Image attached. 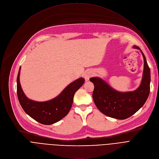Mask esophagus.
Listing matches in <instances>:
<instances>
[{"mask_svg":"<svg viewBox=\"0 0 159 159\" xmlns=\"http://www.w3.org/2000/svg\"><path fill=\"white\" fill-rule=\"evenodd\" d=\"M92 75H93L92 72L90 71V70H88V71L85 72V74H84V78L85 79V80H89L90 79V77L92 76Z\"/></svg>","mask_w":159,"mask_h":159,"instance_id":"esophagus-1","label":"esophagus"}]
</instances>
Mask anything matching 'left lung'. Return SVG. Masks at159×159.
Segmentation results:
<instances>
[{"label":"left lung","instance_id":"1","mask_svg":"<svg viewBox=\"0 0 159 159\" xmlns=\"http://www.w3.org/2000/svg\"><path fill=\"white\" fill-rule=\"evenodd\" d=\"M133 48L140 50L136 45ZM142 53L144 58L143 79L140 87L133 92L119 93L101 79L93 77L89 79L94 85L93 93L94 102L104 115L113 118L125 120L134 115L145 103L150 93V70L142 52Z\"/></svg>","mask_w":159,"mask_h":159}]
</instances>
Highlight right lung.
Listing matches in <instances>:
<instances>
[{
	"label": "right lung",
	"mask_w": 159,
	"mask_h": 159,
	"mask_svg": "<svg viewBox=\"0 0 159 159\" xmlns=\"http://www.w3.org/2000/svg\"><path fill=\"white\" fill-rule=\"evenodd\" d=\"M20 69L17 77V94L19 103L26 114L43 125H49L57 123L69 112L75 92L85 82L84 78L78 79L70 84L53 99L46 102H36L28 99L22 91L19 82Z\"/></svg>",
	"instance_id": "add662e5"
}]
</instances>
